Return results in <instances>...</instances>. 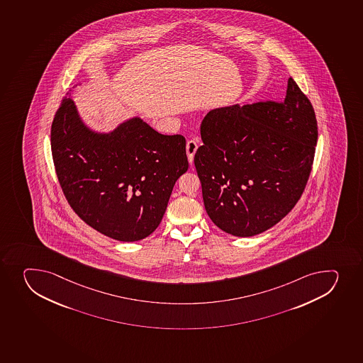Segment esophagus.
<instances>
[{"label":"esophagus","mask_w":363,"mask_h":363,"mask_svg":"<svg viewBox=\"0 0 363 363\" xmlns=\"http://www.w3.org/2000/svg\"><path fill=\"white\" fill-rule=\"evenodd\" d=\"M199 147V140L196 138H193V140H188L187 145H186V150H187V156L189 162H193V158H194L195 152L198 150Z\"/></svg>","instance_id":"34e87169"}]
</instances>
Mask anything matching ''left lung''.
<instances>
[{"label": "left lung", "mask_w": 363, "mask_h": 363, "mask_svg": "<svg viewBox=\"0 0 363 363\" xmlns=\"http://www.w3.org/2000/svg\"><path fill=\"white\" fill-rule=\"evenodd\" d=\"M194 163L206 212L220 230L253 237L279 223L306 189L318 130L292 78L283 101L214 108L202 121Z\"/></svg>", "instance_id": "8db88e82"}]
</instances>
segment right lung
<instances>
[{"instance_id": "right-lung-1", "label": "right lung", "mask_w": 363, "mask_h": 363, "mask_svg": "<svg viewBox=\"0 0 363 363\" xmlns=\"http://www.w3.org/2000/svg\"><path fill=\"white\" fill-rule=\"evenodd\" d=\"M50 147L73 211L94 230L126 242L157 228L174 184L188 170L184 136L162 135L140 117L96 133L69 97L54 116Z\"/></svg>"}]
</instances>
